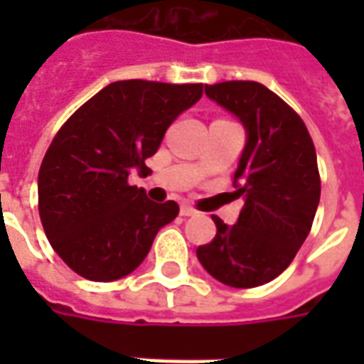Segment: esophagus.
I'll return each mask as SVG.
<instances>
[{"instance_id": "1", "label": "esophagus", "mask_w": 364, "mask_h": 364, "mask_svg": "<svg viewBox=\"0 0 364 364\" xmlns=\"http://www.w3.org/2000/svg\"><path fill=\"white\" fill-rule=\"evenodd\" d=\"M197 210L193 208L191 205H181V216H195Z\"/></svg>"}]
</instances>
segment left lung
Here are the masks:
<instances>
[{
  "instance_id": "left-lung-1",
  "label": "left lung",
  "mask_w": 364,
  "mask_h": 364,
  "mask_svg": "<svg viewBox=\"0 0 364 364\" xmlns=\"http://www.w3.org/2000/svg\"><path fill=\"white\" fill-rule=\"evenodd\" d=\"M205 93L245 128L234 173L245 205L234 226L213 216L216 236L197 257L216 281L253 289L289 267L310 234L321 189L316 148L302 119L261 83L224 82Z\"/></svg>"
}]
</instances>
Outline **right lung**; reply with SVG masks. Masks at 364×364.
<instances>
[{
	"label": "right lung",
	"instance_id": "obj_1",
	"mask_svg": "<svg viewBox=\"0 0 364 364\" xmlns=\"http://www.w3.org/2000/svg\"><path fill=\"white\" fill-rule=\"evenodd\" d=\"M203 97V83H109L68 119L38 171V213L48 242L83 279L111 282L134 271L175 200L154 203L128 185L144 171L166 130Z\"/></svg>",
	"mask_w": 364,
	"mask_h": 364
}]
</instances>
